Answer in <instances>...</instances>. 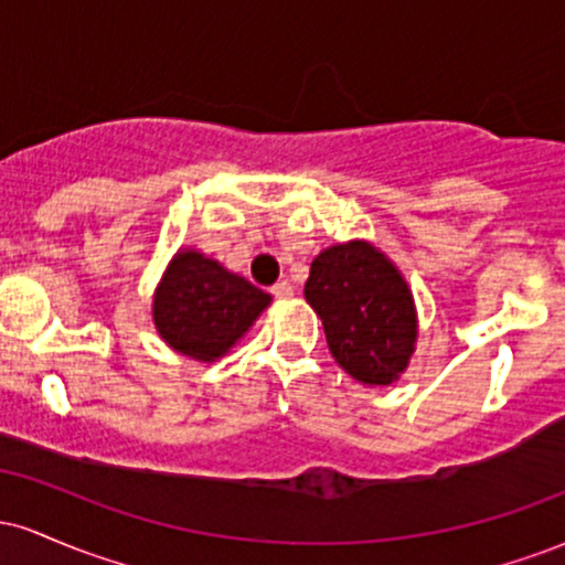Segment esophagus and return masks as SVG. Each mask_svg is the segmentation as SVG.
<instances>
[{
  "label": "esophagus",
  "mask_w": 565,
  "mask_h": 565,
  "mask_svg": "<svg viewBox=\"0 0 565 565\" xmlns=\"http://www.w3.org/2000/svg\"><path fill=\"white\" fill-rule=\"evenodd\" d=\"M291 291H295V287H291L289 281H278L270 287V295L274 297H291Z\"/></svg>",
  "instance_id": "34e87169"
}]
</instances>
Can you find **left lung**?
<instances>
[{"mask_svg":"<svg viewBox=\"0 0 565 565\" xmlns=\"http://www.w3.org/2000/svg\"><path fill=\"white\" fill-rule=\"evenodd\" d=\"M305 300L321 316L334 361L364 385H391L417 340L406 281L382 252L364 242L323 249L310 265Z\"/></svg>","mask_w":565,"mask_h":565,"instance_id":"obj_1","label":"left lung"}]
</instances>
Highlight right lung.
Instances as JSON below:
<instances>
[{
  "mask_svg": "<svg viewBox=\"0 0 565 565\" xmlns=\"http://www.w3.org/2000/svg\"><path fill=\"white\" fill-rule=\"evenodd\" d=\"M270 295L223 265L180 252L167 268L153 297V321L159 334L178 353L215 361L268 308Z\"/></svg>",
  "mask_w": 565,
  "mask_h": 565,
  "instance_id": "obj_1",
  "label": "right lung"
}]
</instances>
